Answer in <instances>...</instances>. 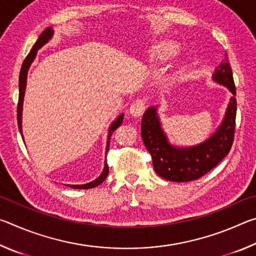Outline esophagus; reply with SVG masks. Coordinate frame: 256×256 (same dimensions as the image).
I'll use <instances>...</instances> for the list:
<instances>
[{
  "label": "esophagus",
  "mask_w": 256,
  "mask_h": 256,
  "mask_svg": "<svg viewBox=\"0 0 256 256\" xmlns=\"http://www.w3.org/2000/svg\"><path fill=\"white\" fill-rule=\"evenodd\" d=\"M146 110V102L142 99H138V100L134 102L131 107H130V114H131L133 118H140V116L144 114Z\"/></svg>",
  "instance_id": "1"
}]
</instances>
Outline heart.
Masks as SVG:
<instances>
[{
  "label": "heart",
  "instance_id": "1",
  "mask_svg": "<svg viewBox=\"0 0 256 256\" xmlns=\"http://www.w3.org/2000/svg\"><path fill=\"white\" fill-rule=\"evenodd\" d=\"M178 45L172 40H162L156 42L150 47L148 52V58L152 63H162L174 55Z\"/></svg>",
  "mask_w": 256,
  "mask_h": 256
}]
</instances>
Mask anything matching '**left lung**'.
Here are the masks:
<instances>
[{"instance_id": "8db88e82", "label": "left lung", "mask_w": 256, "mask_h": 256, "mask_svg": "<svg viewBox=\"0 0 256 256\" xmlns=\"http://www.w3.org/2000/svg\"><path fill=\"white\" fill-rule=\"evenodd\" d=\"M212 80L226 86L232 97L229 100L222 124L209 138L201 144L190 146L172 144L162 130L157 112L158 105L151 106L144 112L141 122L142 140L152 157L154 172L164 180L188 182L200 178L222 162L232 148L237 110L236 86L226 56L214 70Z\"/></svg>"}]
</instances>
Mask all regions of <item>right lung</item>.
Returning <instances> with one entry per match:
<instances>
[{"label":"right lung","mask_w":256,"mask_h":256,"mask_svg":"<svg viewBox=\"0 0 256 256\" xmlns=\"http://www.w3.org/2000/svg\"><path fill=\"white\" fill-rule=\"evenodd\" d=\"M54 34V30L52 27L46 28L44 32L40 34V36L38 37L37 42H34V47L30 50V53L28 54L27 58L24 60L22 66H21V71H20V76H19V102H18V125H19V131L21 133V136L24 138L22 136V106H24V92H26V86H27V76H28V71L29 68L32 66V63L34 62V60L36 58L37 52L40 48H42V46L47 44L53 37ZM123 118L124 114L118 115V118H116L114 122H112L110 128H108V136H107V144H106V154L108 152V149H110V140L112 132L118 128L120 124L123 122ZM108 172H110V168H108V164L105 158V164H104V170L100 175H99L96 180H94L92 182H89V183L86 184H80V185H70L66 184V186H70L72 188H76V190H88V188H96V186L100 185L104 180H106V177L108 176Z\"/></svg>","instance_id":"obj_1"}]
</instances>
